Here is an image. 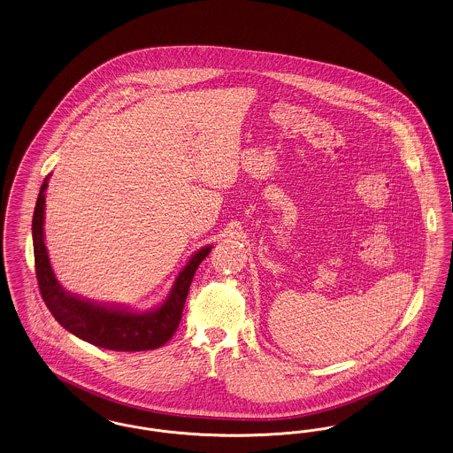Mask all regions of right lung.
Instances as JSON below:
<instances>
[{
  "mask_svg": "<svg viewBox=\"0 0 453 453\" xmlns=\"http://www.w3.org/2000/svg\"><path fill=\"white\" fill-rule=\"evenodd\" d=\"M47 179L49 177H45L37 197L32 221V236L40 295L49 311L67 332L101 349L117 352H142L154 350L167 343L169 338L176 334L197 265L211 252V245L203 247L189 258V262L176 277L167 299L156 310L135 313L127 308H115L81 299L78 296L67 293L60 286L47 256V247L43 242Z\"/></svg>",
  "mask_w": 453,
  "mask_h": 453,
  "instance_id": "add662e5",
  "label": "right lung"
}]
</instances>
